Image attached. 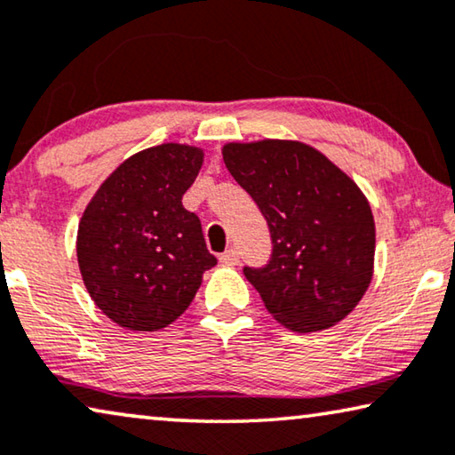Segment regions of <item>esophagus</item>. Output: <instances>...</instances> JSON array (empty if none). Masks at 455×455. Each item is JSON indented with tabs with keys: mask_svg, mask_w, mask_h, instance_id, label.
Segmentation results:
<instances>
[{
	"mask_svg": "<svg viewBox=\"0 0 455 455\" xmlns=\"http://www.w3.org/2000/svg\"><path fill=\"white\" fill-rule=\"evenodd\" d=\"M220 260L223 262V265H238V250L235 248H229V250H226V252H223L221 256H220Z\"/></svg>",
	"mask_w": 455,
	"mask_h": 455,
	"instance_id": "obj_1",
	"label": "esophagus"
}]
</instances>
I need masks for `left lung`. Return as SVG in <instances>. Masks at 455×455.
Returning <instances> with one entry per match:
<instances>
[{
	"label": "left lung",
	"instance_id": "8db88e82",
	"mask_svg": "<svg viewBox=\"0 0 455 455\" xmlns=\"http://www.w3.org/2000/svg\"><path fill=\"white\" fill-rule=\"evenodd\" d=\"M223 162L271 229L267 267H243L273 318L293 332L345 320L373 276L370 203L324 154L301 141L226 143Z\"/></svg>",
	"mask_w": 455,
	"mask_h": 455
}]
</instances>
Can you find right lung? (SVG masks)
I'll list each match as a JSON object with an SVG mask.
<instances>
[{"mask_svg": "<svg viewBox=\"0 0 455 455\" xmlns=\"http://www.w3.org/2000/svg\"><path fill=\"white\" fill-rule=\"evenodd\" d=\"M203 149L162 143L131 156L100 184L77 228V265L90 298L127 331H162L190 306L217 265L182 195Z\"/></svg>", "mask_w": 455, "mask_h": 455, "instance_id": "obj_1", "label": "right lung"}]
</instances>
